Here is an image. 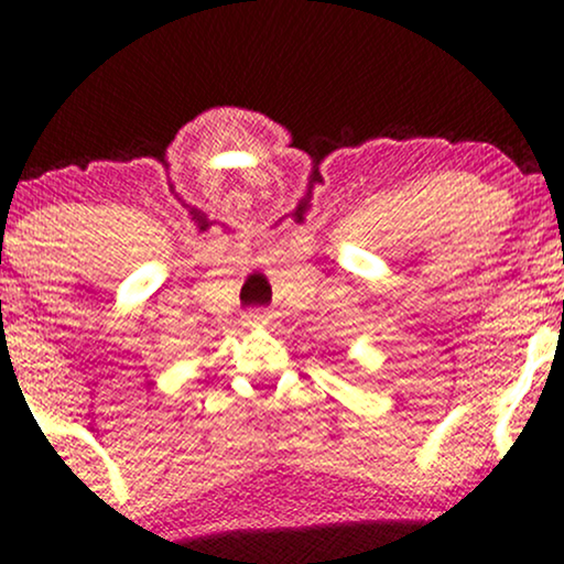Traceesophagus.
<instances>
[{"label": "esophagus", "instance_id": "34e87169", "mask_svg": "<svg viewBox=\"0 0 564 564\" xmlns=\"http://www.w3.org/2000/svg\"><path fill=\"white\" fill-rule=\"evenodd\" d=\"M268 318H270V315L262 313V310H251V313L246 315V323H249V326H264Z\"/></svg>", "mask_w": 564, "mask_h": 564}]
</instances>
